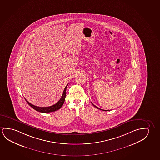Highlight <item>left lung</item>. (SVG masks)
<instances>
[{"instance_id":"1","label":"left lung","mask_w":160,"mask_h":160,"mask_svg":"<svg viewBox=\"0 0 160 160\" xmlns=\"http://www.w3.org/2000/svg\"><path fill=\"white\" fill-rule=\"evenodd\" d=\"M92 104H93V105H94V107H95L96 108H97V109H98L102 110H104L102 109H100V108H99L97 107H96V105H94L92 102ZM104 111H108V110H104Z\"/></svg>"}]
</instances>
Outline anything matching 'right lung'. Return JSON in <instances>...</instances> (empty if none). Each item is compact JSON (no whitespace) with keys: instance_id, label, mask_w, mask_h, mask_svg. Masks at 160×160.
<instances>
[{"instance_id":"obj_1","label":"right lung","mask_w":160,"mask_h":160,"mask_svg":"<svg viewBox=\"0 0 160 160\" xmlns=\"http://www.w3.org/2000/svg\"><path fill=\"white\" fill-rule=\"evenodd\" d=\"M67 86L65 87L64 88V91L62 94V97L60 99V100L57 103H56L54 105H51L50 107H37L35 105H33L31 104L30 102H29L28 100L25 99L26 102H28V104H29L31 108H32L33 109L35 110L36 111H38L39 112H43V113H46V112H55L58 110L60 109L62 107V105L64 103L65 98H66V88H67Z\"/></svg>"}]
</instances>
